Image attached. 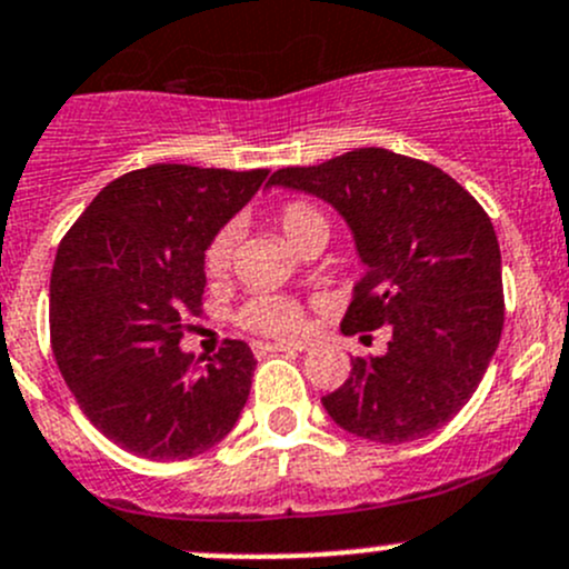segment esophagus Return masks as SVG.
<instances>
[{"label": "esophagus", "mask_w": 569, "mask_h": 569, "mask_svg": "<svg viewBox=\"0 0 569 569\" xmlns=\"http://www.w3.org/2000/svg\"><path fill=\"white\" fill-rule=\"evenodd\" d=\"M297 350H302V347L283 345V341H252V352H256L258 358L267 356V352H297Z\"/></svg>", "instance_id": "1"}]
</instances>
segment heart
Returning <instances> with one entry per match:
<instances>
[{"label": "heart", "instance_id": "heart-1", "mask_svg": "<svg viewBox=\"0 0 569 569\" xmlns=\"http://www.w3.org/2000/svg\"><path fill=\"white\" fill-rule=\"evenodd\" d=\"M278 224L283 230L286 239L300 250L306 241L311 239H328L330 222L325 217V211L319 206L308 200H289L286 206H280L278 211ZM236 256V228L233 224H224L217 233L211 236L206 247V263L208 278H222L228 274V269L233 267ZM236 322L241 325L250 333L261 336H274V339H297L306 330V317H302V308L295 300L280 295H256L239 308L236 313Z\"/></svg>", "mask_w": 569, "mask_h": 569}]
</instances>
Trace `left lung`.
<instances>
[{
	"label": "left lung",
	"mask_w": 569,
	"mask_h": 569,
	"mask_svg": "<svg viewBox=\"0 0 569 569\" xmlns=\"http://www.w3.org/2000/svg\"><path fill=\"white\" fill-rule=\"evenodd\" d=\"M269 183L330 202L356 236L367 272L341 330L391 328L386 356L352 358L350 378L322 397L330 419L383 445L450 422L503 330L500 247L487 211L439 167L380 147L278 169Z\"/></svg>",
	"instance_id": "obj_1"
}]
</instances>
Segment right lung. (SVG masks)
<instances>
[{"mask_svg":"<svg viewBox=\"0 0 569 569\" xmlns=\"http://www.w3.org/2000/svg\"><path fill=\"white\" fill-rule=\"evenodd\" d=\"M269 169L152 163L104 186L63 236L49 280V336L77 406L141 459L183 461L233 431L256 358L239 339L180 350L202 313L206 247Z\"/></svg>","mask_w":569,"mask_h":569,"instance_id":"obj_1","label":"right lung"}]
</instances>
